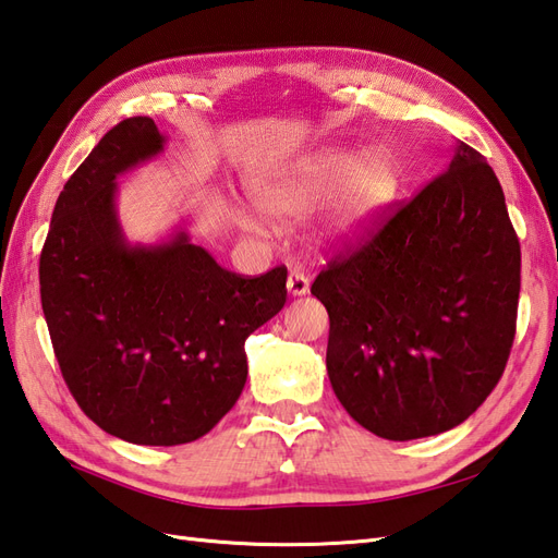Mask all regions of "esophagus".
Segmentation results:
<instances>
[{
	"label": "esophagus",
	"mask_w": 558,
	"mask_h": 558,
	"mask_svg": "<svg viewBox=\"0 0 558 558\" xmlns=\"http://www.w3.org/2000/svg\"><path fill=\"white\" fill-rule=\"evenodd\" d=\"M287 287H289V293L295 298V295H305L307 291H310V279L305 277V271L303 269H298V267H293L291 271H289V281H287Z\"/></svg>",
	"instance_id": "34e87169"
}]
</instances>
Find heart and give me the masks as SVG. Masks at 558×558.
I'll list each match as a JSON object with an SVG mask.
<instances>
[{
    "label": "heart",
    "mask_w": 558,
    "mask_h": 558,
    "mask_svg": "<svg viewBox=\"0 0 558 558\" xmlns=\"http://www.w3.org/2000/svg\"><path fill=\"white\" fill-rule=\"evenodd\" d=\"M398 177L386 154L378 148H324L293 160L283 170L251 182L255 206L275 217H301L326 198L337 196L322 215L315 236L322 243L343 246L360 239L396 196ZM234 220L246 232H265V217L236 206Z\"/></svg>",
    "instance_id": "obj_1"
}]
</instances>
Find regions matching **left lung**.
I'll return each mask as SVG.
<instances>
[{"label": "left lung", "mask_w": 558, "mask_h": 558, "mask_svg": "<svg viewBox=\"0 0 558 558\" xmlns=\"http://www.w3.org/2000/svg\"><path fill=\"white\" fill-rule=\"evenodd\" d=\"M519 291L505 192L485 158L454 142L442 174L312 283L331 322L338 402L386 440L459 426L505 372Z\"/></svg>", "instance_id": "1"}]
</instances>
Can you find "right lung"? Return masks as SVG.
<instances>
[{
    "label": "right lung",
    "mask_w": 558,
    "mask_h": 558,
    "mask_svg": "<svg viewBox=\"0 0 558 558\" xmlns=\"http://www.w3.org/2000/svg\"><path fill=\"white\" fill-rule=\"evenodd\" d=\"M166 137L128 118L92 148L53 206L39 295L61 374L111 436L170 447L198 440L246 386L243 343L287 303V267L243 279L184 229L158 243L122 232L118 177Z\"/></svg>",
    "instance_id": "right-lung-1"
}]
</instances>
